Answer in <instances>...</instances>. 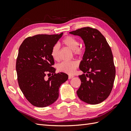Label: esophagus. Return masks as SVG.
<instances>
[{
    "instance_id": "obj_1",
    "label": "esophagus",
    "mask_w": 131,
    "mask_h": 131,
    "mask_svg": "<svg viewBox=\"0 0 131 131\" xmlns=\"http://www.w3.org/2000/svg\"><path fill=\"white\" fill-rule=\"evenodd\" d=\"M73 78H74V76H73V75H69V77H68V79H72Z\"/></svg>"
}]
</instances>
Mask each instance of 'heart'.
<instances>
[{
	"label": "heart",
	"mask_w": 131,
	"mask_h": 131,
	"mask_svg": "<svg viewBox=\"0 0 131 131\" xmlns=\"http://www.w3.org/2000/svg\"><path fill=\"white\" fill-rule=\"evenodd\" d=\"M63 44H64L73 50V52L75 55H81L84 52L82 47L79 46V41L78 39L72 36L66 37L62 40ZM59 46L57 43L54 45L51 51V56L54 60H58L59 58ZM78 67V63L76 61L69 62H63L57 66V69L60 72L67 73L68 74H73L75 69Z\"/></svg>",
	"instance_id": "heart-1"
}]
</instances>
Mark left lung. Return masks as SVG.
I'll list each match as a JSON object with an SVG mask.
<instances>
[{
    "label": "left lung",
    "mask_w": 131,
    "mask_h": 131,
    "mask_svg": "<svg viewBox=\"0 0 131 131\" xmlns=\"http://www.w3.org/2000/svg\"><path fill=\"white\" fill-rule=\"evenodd\" d=\"M84 40L85 51L79 68L85 74L79 75L81 85L77 94L90 104L103 102L110 95L115 78L112 50L98 30L89 27L69 32Z\"/></svg>",
    "instance_id": "obj_1"
}]
</instances>
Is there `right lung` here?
<instances>
[{
    "instance_id": "right-lung-1",
    "label": "right lung",
    "mask_w": 131,
    "mask_h": 131,
    "mask_svg": "<svg viewBox=\"0 0 131 131\" xmlns=\"http://www.w3.org/2000/svg\"><path fill=\"white\" fill-rule=\"evenodd\" d=\"M62 35H35L25 39L19 46L16 64L18 85L34 106L43 108L53 103L58 98L59 87L68 79L66 73H55L52 67L54 62L51 49ZM47 73L52 75L46 79Z\"/></svg>"
}]
</instances>
